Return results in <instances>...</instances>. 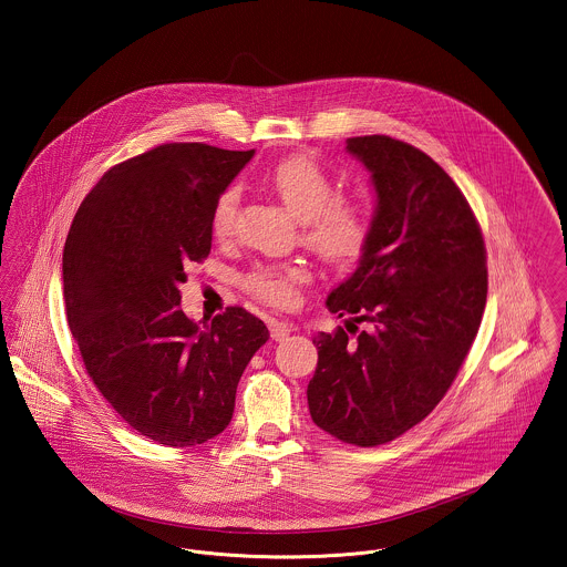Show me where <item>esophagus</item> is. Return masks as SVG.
<instances>
[{"label": "esophagus", "mask_w": 567, "mask_h": 567, "mask_svg": "<svg viewBox=\"0 0 567 567\" xmlns=\"http://www.w3.org/2000/svg\"><path fill=\"white\" fill-rule=\"evenodd\" d=\"M291 331H293V327H291V324L285 323V321H276V319H271V340H276V342H285V340L289 338V333H291Z\"/></svg>", "instance_id": "esophagus-1"}]
</instances>
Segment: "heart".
Masks as SVG:
<instances>
[{
	"label": "heart",
	"instance_id": "heart-1",
	"mask_svg": "<svg viewBox=\"0 0 567 567\" xmlns=\"http://www.w3.org/2000/svg\"><path fill=\"white\" fill-rule=\"evenodd\" d=\"M270 185L301 220V243L324 264L351 266L363 255L372 234V208L359 195H336L333 176L315 157L296 155L278 163L271 169ZM238 208V187H227L216 197L210 216L216 238L231 236ZM308 278L303 264H261L244 276V287L271 306H291Z\"/></svg>",
	"mask_w": 567,
	"mask_h": 567
}]
</instances>
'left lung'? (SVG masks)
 <instances>
[{"mask_svg":"<svg viewBox=\"0 0 567 567\" xmlns=\"http://www.w3.org/2000/svg\"><path fill=\"white\" fill-rule=\"evenodd\" d=\"M347 151L372 172L377 213L359 268L327 308L368 329L312 340L308 408L323 432L378 446L421 423L457 378L485 312L486 248L465 195L430 155L389 135L349 137Z\"/></svg>","mask_w":567,"mask_h":567,"instance_id":"left-lung-1","label":"left lung"}]
</instances>
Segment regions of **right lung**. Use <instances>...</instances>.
Masks as SVG:
<instances>
[{"mask_svg":"<svg viewBox=\"0 0 567 567\" xmlns=\"http://www.w3.org/2000/svg\"><path fill=\"white\" fill-rule=\"evenodd\" d=\"M255 151L159 144L110 167L63 246V299L86 374L118 416L163 446L223 432L270 331L229 306L199 327L181 310L185 266L213 246L216 197Z\"/></svg>","mask_w":567,"mask_h":567,"instance_id":"obj_1","label":"right lung"}]
</instances>
